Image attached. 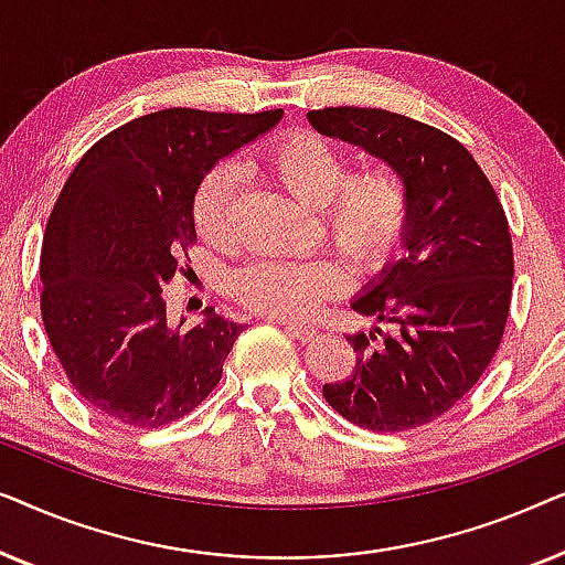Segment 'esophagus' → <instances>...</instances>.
<instances>
[{
    "instance_id": "1",
    "label": "esophagus",
    "mask_w": 565,
    "mask_h": 565,
    "mask_svg": "<svg viewBox=\"0 0 565 565\" xmlns=\"http://www.w3.org/2000/svg\"><path fill=\"white\" fill-rule=\"evenodd\" d=\"M282 327H285V331H288L290 337L300 339V342H313V339L319 337V329L303 327V323H288V321H282Z\"/></svg>"
}]
</instances>
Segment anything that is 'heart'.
<instances>
[{
	"label": "heart",
	"mask_w": 565,
	"mask_h": 565,
	"mask_svg": "<svg viewBox=\"0 0 565 565\" xmlns=\"http://www.w3.org/2000/svg\"><path fill=\"white\" fill-rule=\"evenodd\" d=\"M252 167L298 203L319 211L331 244L358 273H381L396 257L412 218V195L396 167L367 164L350 172L347 157L311 130L282 134L254 153ZM236 177L211 167L192 195V223L205 244L234 238ZM344 267L334 257L262 259L234 277V296L249 311L273 319H308L323 300L344 288Z\"/></svg>",
	"instance_id": "1"
}]
</instances>
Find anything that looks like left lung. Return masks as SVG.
<instances>
[{"instance_id":"obj_1","label":"left lung","mask_w":565,"mask_h":565,"mask_svg":"<svg viewBox=\"0 0 565 565\" xmlns=\"http://www.w3.org/2000/svg\"><path fill=\"white\" fill-rule=\"evenodd\" d=\"M308 120L396 167L412 195L406 254L352 300L388 331L347 337L358 365L323 398L362 429L422 427L473 388L504 337L514 277L504 207L466 146L427 122L377 107H323Z\"/></svg>"}]
</instances>
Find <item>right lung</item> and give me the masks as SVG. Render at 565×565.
<instances>
[{
  "instance_id": "obj_1",
  "label": "right lung",
  "mask_w": 565,
  "mask_h": 565,
  "mask_svg": "<svg viewBox=\"0 0 565 565\" xmlns=\"http://www.w3.org/2000/svg\"><path fill=\"white\" fill-rule=\"evenodd\" d=\"M280 118L169 107L99 138L68 174L43 236L41 316L76 396L107 419L164 427L218 385L244 327L215 308L172 327L161 290L198 244L200 177Z\"/></svg>"
}]
</instances>
